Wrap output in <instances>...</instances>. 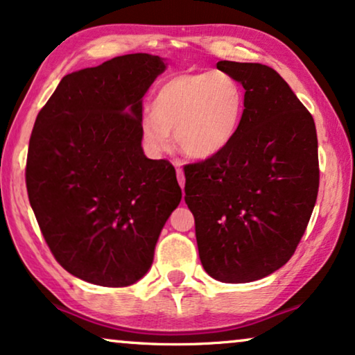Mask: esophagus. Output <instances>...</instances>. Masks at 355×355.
<instances>
[{
  "instance_id": "34e87169",
  "label": "esophagus",
  "mask_w": 355,
  "mask_h": 355,
  "mask_svg": "<svg viewBox=\"0 0 355 355\" xmlns=\"http://www.w3.org/2000/svg\"><path fill=\"white\" fill-rule=\"evenodd\" d=\"M176 176H178V182H179V186L184 187V184H186V178H184L182 169L179 168V163H176Z\"/></svg>"
}]
</instances>
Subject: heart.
Masks as SVG:
<instances>
[{
  "label": "heart",
  "instance_id": "b5f03b06",
  "mask_svg": "<svg viewBox=\"0 0 355 355\" xmlns=\"http://www.w3.org/2000/svg\"><path fill=\"white\" fill-rule=\"evenodd\" d=\"M245 87L222 70L181 73L163 83L140 122L141 141L153 155L169 146L194 159L218 155L232 144L245 116Z\"/></svg>",
  "mask_w": 355,
  "mask_h": 355
}]
</instances>
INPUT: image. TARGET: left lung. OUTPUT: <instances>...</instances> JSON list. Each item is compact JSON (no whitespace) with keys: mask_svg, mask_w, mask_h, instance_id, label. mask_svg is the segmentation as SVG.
Listing matches in <instances>:
<instances>
[{"mask_svg":"<svg viewBox=\"0 0 355 355\" xmlns=\"http://www.w3.org/2000/svg\"><path fill=\"white\" fill-rule=\"evenodd\" d=\"M217 68L245 87V116L227 148L184 166V200L207 274L245 284L295 252L318 197V138L311 114L272 68L228 60Z\"/></svg>","mask_w":355,"mask_h":355,"instance_id":"8db88e82","label":"left lung"}]
</instances>
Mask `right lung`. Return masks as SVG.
<instances>
[{"instance_id":"right-lung-1","label":"right lung","mask_w":355,"mask_h":355,"mask_svg":"<svg viewBox=\"0 0 355 355\" xmlns=\"http://www.w3.org/2000/svg\"><path fill=\"white\" fill-rule=\"evenodd\" d=\"M164 68L156 55L130 53L70 73L35 119L27 196L55 259L86 282L144 277L181 202L173 164L141 150V98Z\"/></svg>"}]
</instances>
